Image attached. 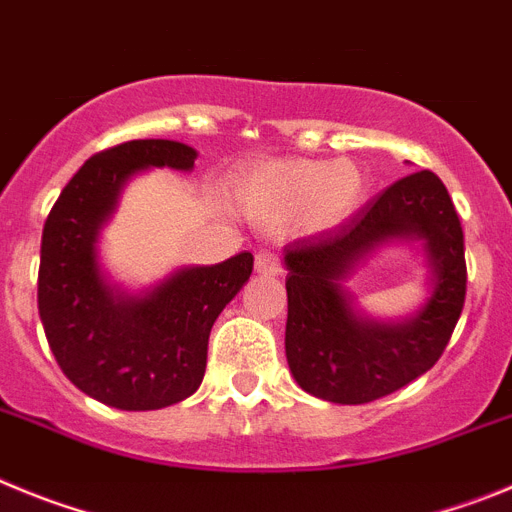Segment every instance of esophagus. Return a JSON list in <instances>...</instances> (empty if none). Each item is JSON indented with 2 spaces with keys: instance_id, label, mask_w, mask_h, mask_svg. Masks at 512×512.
Listing matches in <instances>:
<instances>
[{
  "instance_id": "1",
  "label": "esophagus",
  "mask_w": 512,
  "mask_h": 512,
  "mask_svg": "<svg viewBox=\"0 0 512 512\" xmlns=\"http://www.w3.org/2000/svg\"><path fill=\"white\" fill-rule=\"evenodd\" d=\"M255 270L260 275H280L283 265H280V257L270 250H260L255 255Z\"/></svg>"
}]
</instances>
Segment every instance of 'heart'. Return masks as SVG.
<instances>
[{"instance_id":"obj_1","label":"heart","mask_w":512,"mask_h":512,"mask_svg":"<svg viewBox=\"0 0 512 512\" xmlns=\"http://www.w3.org/2000/svg\"><path fill=\"white\" fill-rule=\"evenodd\" d=\"M367 173L352 160L280 158L247 168L232 186V201L242 214L262 224L296 219L306 232L342 224L367 196Z\"/></svg>"}]
</instances>
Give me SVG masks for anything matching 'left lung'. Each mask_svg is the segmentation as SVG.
<instances>
[{
    "label": "left lung",
    "instance_id": "left-lung-1",
    "mask_svg": "<svg viewBox=\"0 0 512 512\" xmlns=\"http://www.w3.org/2000/svg\"><path fill=\"white\" fill-rule=\"evenodd\" d=\"M390 238H421L432 296L411 320L382 325L353 313L341 280ZM285 357L306 393L359 405L405 388L439 362L467 293L464 232L446 186L418 170L352 219L285 247Z\"/></svg>",
    "mask_w": 512,
    "mask_h": 512
}]
</instances>
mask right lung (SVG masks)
<instances>
[{
    "mask_svg": "<svg viewBox=\"0 0 512 512\" xmlns=\"http://www.w3.org/2000/svg\"><path fill=\"white\" fill-rule=\"evenodd\" d=\"M196 150L173 140H130L91 155L43 227L38 311L63 375L122 411H158L199 390L209 334L252 275V255L181 267L145 296H124L101 273L96 242L119 191L137 170H191Z\"/></svg>",
    "mask_w": 512,
    "mask_h": 512,
    "instance_id": "add662e5",
    "label": "right lung"
}]
</instances>
